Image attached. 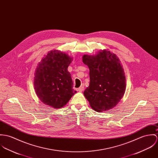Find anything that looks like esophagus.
Returning a JSON list of instances; mask_svg holds the SVG:
<instances>
[{
    "label": "esophagus",
    "instance_id": "esophagus-1",
    "mask_svg": "<svg viewBox=\"0 0 158 158\" xmlns=\"http://www.w3.org/2000/svg\"><path fill=\"white\" fill-rule=\"evenodd\" d=\"M84 86H81V87H79L77 89V91H79V92H82L84 90Z\"/></svg>",
    "mask_w": 158,
    "mask_h": 158
}]
</instances>
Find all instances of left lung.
<instances>
[{"label":"left lung","mask_w":158,"mask_h":158,"mask_svg":"<svg viewBox=\"0 0 158 158\" xmlns=\"http://www.w3.org/2000/svg\"><path fill=\"white\" fill-rule=\"evenodd\" d=\"M82 61L89 70V84L84 94L90 106L102 112L116 106L126 89V79L118 56L108 50L94 56L84 54Z\"/></svg>","instance_id":"left-lung-1"}]
</instances>
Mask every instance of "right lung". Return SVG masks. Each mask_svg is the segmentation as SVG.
I'll use <instances>...</instances> for the list:
<instances>
[{
  "mask_svg": "<svg viewBox=\"0 0 158 158\" xmlns=\"http://www.w3.org/2000/svg\"><path fill=\"white\" fill-rule=\"evenodd\" d=\"M73 60L67 54L52 50L38 64L34 77V87L39 99L45 105L60 108L77 93L68 67Z\"/></svg>",
  "mask_w": 158,
  "mask_h": 158,
  "instance_id": "1",
  "label": "right lung"
}]
</instances>
